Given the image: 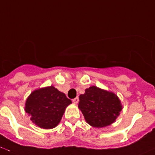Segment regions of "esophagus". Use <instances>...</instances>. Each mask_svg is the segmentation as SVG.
<instances>
[{"label": "esophagus", "mask_w": 155, "mask_h": 155, "mask_svg": "<svg viewBox=\"0 0 155 155\" xmlns=\"http://www.w3.org/2000/svg\"><path fill=\"white\" fill-rule=\"evenodd\" d=\"M73 102L74 104H77L79 102V97H76V98L73 99Z\"/></svg>", "instance_id": "34e87169"}]
</instances>
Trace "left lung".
<instances>
[{"mask_svg":"<svg viewBox=\"0 0 155 155\" xmlns=\"http://www.w3.org/2000/svg\"><path fill=\"white\" fill-rule=\"evenodd\" d=\"M79 108L87 123L101 128L114 123L122 110L118 97L96 86L90 87L79 96Z\"/></svg>","mask_w":155,"mask_h":155,"instance_id":"left-lung-1","label":"left lung"}]
</instances>
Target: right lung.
I'll return each instance as SVG.
<instances>
[{"label": "right lung", "mask_w": 155, "mask_h": 155, "mask_svg": "<svg viewBox=\"0 0 155 155\" xmlns=\"http://www.w3.org/2000/svg\"><path fill=\"white\" fill-rule=\"evenodd\" d=\"M72 103L54 86L33 91L25 101V111L40 128L52 129L60 122L65 108Z\"/></svg>", "instance_id": "obj_1"}]
</instances>
